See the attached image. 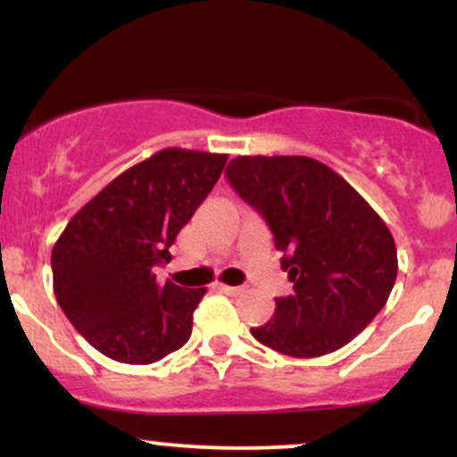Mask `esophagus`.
Masks as SVG:
<instances>
[{
	"mask_svg": "<svg viewBox=\"0 0 457 457\" xmlns=\"http://www.w3.org/2000/svg\"><path fill=\"white\" fill-rule=\"evenodd\" d=\"M219 287H221L225 295H232V296H238V295H243V292H245V287H240V286H225V283H219Z\"/></svg>",
	"mask_w": 457,
	"mask_h": 457,
	"instance_id": "34e87169",
	"label": "esophagus"
}]
</instances>
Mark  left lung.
<instances>
[{
    "instance_id": "left-lung-1",
    "label": "left lung",
    "mask_w": 457,
    "mask_h": 457,
    "mask_svg": "<svg viewBox=\"0 0 457 457\" xmlns=\"http://www.w3.org/2000/svg\"><path fill=\"white\" fill-rule=\"evenodd\" d=\"M225 176L264 217L295 283L251 335L298 359L353 342L395 283L397 249L386 223L342 176L309 156H236Z\"/></svg>"
}]
</instances>
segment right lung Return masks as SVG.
Segmentation results:
<instances>
[{
	"instance_id": "add662e5",
	"label": "right lung",
	"mask_w": 457,
	"mask_h": 457,
	"mask_svg": "<svg viewBox=\"0 0 457 457\" xmlns=\"http://www.w3.org/2000/svg\"><path fill=\"white\" fill-rule=\"evenodd\" d=\"M228 154L167 148L120 174L79 211L54 246V292L87 344L148 365L191 337L206 287L156 283L154 269L221 176Z\"/></svg>"
}]
</instances>
